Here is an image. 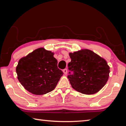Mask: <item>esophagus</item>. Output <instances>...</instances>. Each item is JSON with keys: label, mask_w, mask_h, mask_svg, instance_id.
Returning a JSON list of instances; mask_svg holds the SVG:
<instances>
[{"label": "esophagus", "mask_w": 126, "mask_h": 126, "mask_svg": "<svg viewBox=\"0 0 126 126\" xmlns=\"http://www.w3.org/2000/svg\"><path fill=\"white\" fill-rule=\"evenodd\" d=\"M63 73L65 75H67V72H68V71H67V69H63Z\"/></svg>", "instance_id": "1"}]
</instances>
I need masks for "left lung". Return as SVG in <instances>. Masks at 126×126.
I'll use <instances>...</instances> for the list:
<instances>
[{
  "label": "left lung",
  "instance_id": "1",
  "mask_svg": "<svg viewBox=\"0 0 126 126\" xmlns=\"http://www.w3.org/2000/svg\"><path fill=\"white\" fill-rule=\"evenodd\" d=\"M71 59L68 76L72 88L84 94H93L105 86L109 78L110 67L104 58L89 49L69 53Z\"/></svg>",
  "mask_w": 126,
  "mask_h": 126
}]
</instances>
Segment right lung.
Returning a JSON list of instances; mask_svg holds the SVG:
<instances>
[{
	"instance_id": "add662e5",
	"label": "right lung",
	"mask_w": 126,
	"mask_h": 126,
	"mask_svg": "<svg viewBox=\"0 0 126 126\" xmlns=\"http://www.w3.org/2000/svg\"><path fill=\"white\" fill-rule=\"evenodd\" d=\"M54 53L39 48L23 57L16 67L17 78L30 93L42 95L56 87L63 72L57 67Z\"/></svg>"
}]
</instances>
